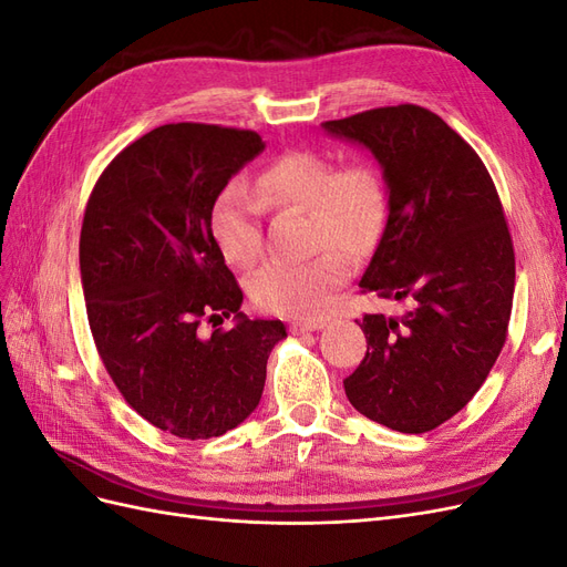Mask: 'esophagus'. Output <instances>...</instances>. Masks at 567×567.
I'll return each mask as SVG.
<instances>
[{"label": "esophagus", "mask_w": 567, "mask_h": 567, "mask_svg": "<svg viewBox=\"0 0 567 567\" xmlns=\"http://www.w3.org/2000/svg\"><path fill=\"white\" fill-rule=\"evenodd\" d=\"M323 329V321H293L290 323V331L293 333H312Z\"/></svg>", "instance_id": "34e87169"}]
</instances>
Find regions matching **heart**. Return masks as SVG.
Instances as JSON below:
<instances>
[{
  "label": "heart",
  "instance_id": "heart-1",
  "mask_svg": "<svg viewBox=\"0 0 567 567\" xmlns=\"http://www.w3.org/2000/svg\"><path fill=\"white\" fill-rule=\"evenodd\" d=\"M265 205H300L312 215V246H340L352 255L369 252L385 225V188L367 161L338 167L312 151L286 153L252 184ZM244 182H229L210 205V234L227 262L248 267L262 248L260 203ZM350 277V260L338 248H323L305 262L271 260L248 279L250 298L265 312L315 319L326 312L336 290Z\"/></svg>",
  "mask_w": 567,
  "mask_h": 567
}]
</instances>
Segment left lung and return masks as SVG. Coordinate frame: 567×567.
I'll return each instance as SVG.
<instances>
[{"instance_id":"1","label":"left lung","mask_w":567,"mask_h":567,"mask_svg":"<svg viewBox=\"0 0 567 567\" xmlns=\"http://www.w3.org/2000/svg\"><path fill=\"white\" fill-rule=\"evenodd\" d=\"M321 127L371 151L388 186V221L364 293L406 302L364 315L362 364L342 385L367 419L400 433L450 421L499 357L516 255L496 186L477 153L433 111L402 104Z\"/></svg>"}]
</instances>
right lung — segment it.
Listing matches in <instances>:
<instances>
[{
  "mask_svg": "<svg viewBox=\"0 0 567 567\" xmlns=\"http://www.w3.org/2000/svg\"><path fill=\"white\" fill-rule=\"evenodd\" d=\"M265 151L262 136L203 123L151 130L92 188L80 231L87 319L115 388L182 440L225 435L260 404L279 319H248L210 234L217 192ZM234 318L213 337L199 323Z\"/></svg>",
  "mask_w": 567,
  "mask_h": 567,
  "instance_id": "1",
  "label": "right lung"
}]
</instances>
